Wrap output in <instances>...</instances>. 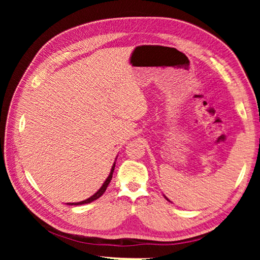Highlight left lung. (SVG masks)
I'll list each match as a JSON object with an SVG mask.
<instances>
[{"mask_svg":"<svg viewBox=\"0 0 260 260\" xmlns=\"http://www.w3.org/2000/svg\"><path fill=\"white\" fill-rule=\"evenodd\" d=\"M164 197H165V199H166V200H167V201H169V202H171V201H170V200H169V199H167V197H166V196H165V195H164Z\"/></svg>","mask_w":260,"mask_h":260,"instance_id":"8db88e82","label":"left lung"}]
</instances>
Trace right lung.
<instances>
[{
    "instance_id": "right-lung-1",
    "label": "right lung",
    "mask_w": 260,
    "mask_h": 260,
    "mask_svg": "<svg viewBox=\"0 0 260 260\" xmlns=\"http://www.w3.org/2000/svg\"><path fill=\"white\" fill-rule=\"evenodd\" d=\"M117 159V158H116ZM114 166H116V161L113 162V165H112V169H111V171H110V174H109V177L107 178V180H105L104 181V183L102 184V187H101L98 191H96L93 196H90L89 199H87V200H85V201H81V202H77V203H68L69 205H81V204H87V203H90V202H93V201H95V200H98V199H100L101 196L103 195L104 193V191L107 190V188H108V186H109V183H110V181H111V179H112V174H113V171H114Z\"/></svg>"
}]
</instances>
